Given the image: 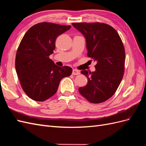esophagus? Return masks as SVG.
<instances>
[{"instance_id":"1","label":"esophagus","mask_w":146,"mask_h":146,"mask_svg":"<svg viewBox=\"0 0 146 146\" xmlns=\"http://www.w3.org/2000/svg\"><path fill=\"white\" fill-rule=\"evenodd\" d=\"M80 74V72L79 70H76V69H73V72H72V74L73 75H78V74Z\"/></svg>"}]
</instances>
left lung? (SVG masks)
Returning a JSON list of instances; mask_svg holds the SVG:
<instances>
[{"label":"left lung","mask_w":146,"mask_h":146,"mask_svg":"<svg viewBox=\"0 0 146 146\" xmlns=\"http://www.w3.org/2000/svg\"><path fill=\"white\" fill-rule=\"evenodd\" d=\"M86 40L88 56L97 62L96 71L81 73L88 78V84L79 92L89 102L102 103L117 91L125 71V51L118 33L102 23H73Z\"/></svg>","instance_id":"1"}]
</instances>
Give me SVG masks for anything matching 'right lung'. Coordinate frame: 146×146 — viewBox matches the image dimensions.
<instances>
[{
    "mask_svg": "<svg viewBox=\"0 0 146 146\" xmlns=\"http://www.w3.org/2000/svg\"><path fill=\"white\" fill-rule=\"evenodd\" d=\"M70 28L42 22L29 28L21 40L16 54V72L23 90L35 101L51 98L62 79L72 73L70 66H58L49 58L56 38Z\"/></svg>",
    "mask_w": 146,
    "mask_h": 146,
    "instance_id": "right-lung-1",
    "label": "right lung"
}]
</instances>
